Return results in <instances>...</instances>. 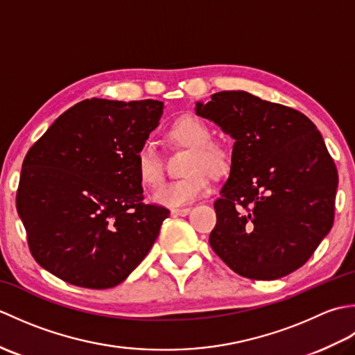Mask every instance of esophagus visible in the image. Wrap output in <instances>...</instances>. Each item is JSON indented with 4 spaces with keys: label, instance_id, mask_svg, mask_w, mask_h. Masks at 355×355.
<instances>
[{
    "label": "esophagus",
    "instance_id": "esophagus-1",
    "mask_svg": "<svg viewBox=\"0 0 355 355\" xmlns=\"http://www.w3.org/2000/svg\"><path fill=\"white\" fill-rule=\"evenodd\" d=\"M171 212H172V215H175V216H186L187 214L191 212V207H175V209H172Z\"/></svg>",
    "mask_w": 355,
    "mask_h": 355
}]
</instances>
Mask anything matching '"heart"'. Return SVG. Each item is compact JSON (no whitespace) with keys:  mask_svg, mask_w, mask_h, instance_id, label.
I'll return each instance as SVG.
<instances>
[{"mask_svg":"<svg viewBox=\"0 0 355 355\" xmlns=\"http://www.w3.org/2000/svg\"><path fill=\"white\" fill-rule=\"evenodd\" d=\"M168 137L178 145L191 148L186 177L162 186L153 200L160 206L182 207L200 198L210 189L209 173L221 177L229 171L230 153L223 143L212 140V130L201 119L186 116L172 123ZM135 172L146 187L160 186L164 178L162 157L150 143L141 145L135 153Z\"/></svg>","mask_w":355,"mask_h":355,"instance_id":"obj_1","label":"heart"}]
</instances>
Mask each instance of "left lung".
Wrapping results in <instances>:
<instances>
[{"mask_svg": "<svg viewBox=\"0 0 355 355\" xmlns=\"http://www.w3.org/2000/svg\"><path fill=\"white\" fill-rule=\"evenodd\" d=\"M197 102L235 140L230 175L215 201L212 250L235 273L273 281L311 258L334 223L338 175L318 128L302 112L247 92Z\"/></svg>", "mask_w": 355, "mask_h": 355, "instance_id": "left-lung-1", "label": "left lung"}]
</instances>
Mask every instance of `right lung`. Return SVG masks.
<instances>
[{
  "mask_svg": "<svg viewBox=\"0 0 355 355\" xmlns=\"http://www.w3.org/2000/svg\"><path fill=\"white\" fill-rule=\"evenodd\" d=\"M162 114L158 101L93 97L67 110L28 149L17 210L42 268L105 290L145 259L169 210L143 202L135 153Z\"/></svg>",
  "mask_w": 355,
  "mask_h": 355,
  "instance_id": "add662e5",
  "label": "right lung"
}]
</instances>
